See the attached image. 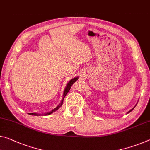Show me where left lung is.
<instances>
[{
	"label": "left lung",
	"instance_id": "left-lung-1",
	"mask_svg": "<svg viewBox=\"0 0 150 150\" xmlns=\"http://www.w3.org/2000/svg\"><path fill=\"white\" fill-rule=\"evenodd\" d=\"M133 109H131V110H129V112H131V110H133Z\"/></svg>",
	"mask_w": 150,
	"mask_h": 150
}]
</instances>
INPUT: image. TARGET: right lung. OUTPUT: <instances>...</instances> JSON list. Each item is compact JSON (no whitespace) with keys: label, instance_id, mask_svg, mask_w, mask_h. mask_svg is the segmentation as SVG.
<instances>
[{"label":"right lung","instance_id":"obj_1","mask_svg":"<svg viewBox=\"0 0 150 150\" xmlns=\"http://www.w3.org/2000/svg\"><path fill=\"white\" fill-rule=\"evenodd\" d=\"M78 78H73V79L71 80L70 81L68 82V84H67V86H66V88H65V91H64V95H63L64 98H63V99H62V102H61L60 104H59L58 106H57V107L56 108H55V109H54V110H52L51 112H47V113H45V115L52 114V112L56 111V110H57V109H58L59 107H61L62 105V103H63V100H64V97H65V96L66 95V94H67V93H68L69 91H70V88H71V86H72V84H74V83L76 81V80H78ZM29 115H37L36 113H29Z\"/></svg>","mask_w":150,"mask_h":150}]
</instances>
